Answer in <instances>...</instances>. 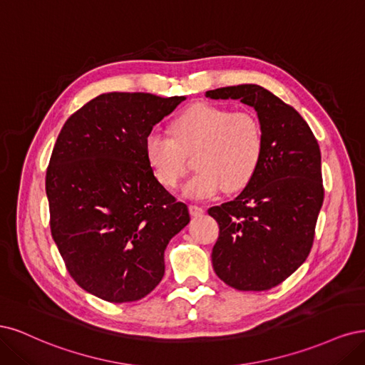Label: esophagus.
Wrapping results in <instances>:
<instances>
[{
    "label": "esophagus",
    "instance_id": "esophagus-1",
    "mask_svg": "<svg viewBox=\"0 0 365 365\" xmlns=\"http://www.w3.org/2000/svg\"><path fill=\"white\" fill-rule=\"evenodd\" d=\"M205 212V209L202 207V206H198V205H190V214L192 215V217H200Z\"/></svg>",
    "mask_w": 365,
    "mask_h": 365
}]
</instances>
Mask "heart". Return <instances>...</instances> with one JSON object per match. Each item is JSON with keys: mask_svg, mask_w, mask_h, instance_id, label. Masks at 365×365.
<instances>
[{"mask_svg": "<svg viewBox=\"0 0 365 365\" xmlns=\"http://www.w3.org/2000/svg\"><path fill=\"white\" fill-rule=\"evenodd\" d=\"M170 136L150 133L145 156L156 179L168 190L178 187L194 165L198 170L183 187L185 195L206 198L221 187L238 191L252 180L264 153L259 118L249 110L198 103L183 110L170 127Z\"/></svg>", "mask_w": 365, "mask_h": 365, "instance_id": "b5f03b06", "label": "heart"}]
</instances>
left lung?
Instances as JSON below:
<instances>
[{
    "mask_svg": "<svg viewBox=\"0 0 365 365\" xmlns=\"http://www.w3.org/2000/svg\"><path fill=\"white\" fill-rule=\"evenodd\" d=\"M257 112L264 130L259 168L242 192L209 207L220 226L212 249L217 276L240 291L282 284L307 261L324 198L319 143L300 113L257 85L207 91Z\"/></svg>",
    "mask_w": 365,
    "mask_h": 365,
    "instance_id": "1",
    "label": "left lung"
}]
</instances>
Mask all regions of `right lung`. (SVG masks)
<instances>
[{
  "label": "right lung",
  "mask_w": 365,
  "mask_h": 365,
  "mask_svg": "<svg viewBox=\"0 0 365 365\" xmlns=\"http://www.w3.org/2000/svg\"><path fill=\"white\" fill-rule=\"evenodd\" d=\"M185 97L109 92L66 120L45 191L51 237L78 287L106 302L145 297L165 273L163 252L187 222L153 173L145 139Z\"/></svg>",
  "instance_id": "add662e5"
}]
</instances>
